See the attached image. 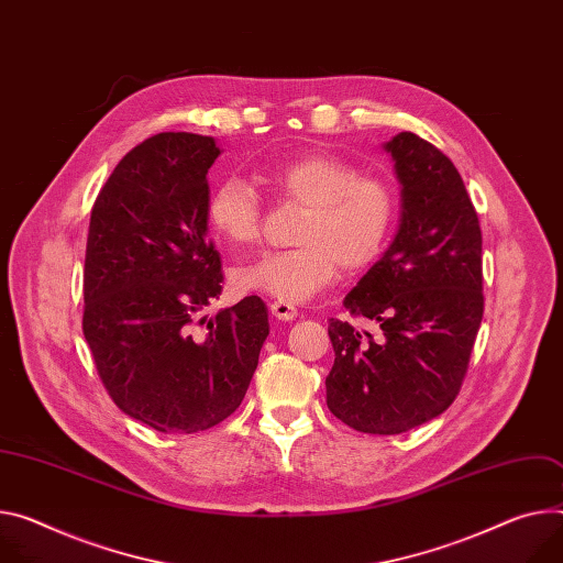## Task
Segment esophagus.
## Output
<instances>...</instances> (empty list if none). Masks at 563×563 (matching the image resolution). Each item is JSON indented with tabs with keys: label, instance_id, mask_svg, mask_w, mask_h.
Instances as JSON below:
<instances>
[{
	"label": "esophagus",
	"instance_id": "esophagus-1",
	"mask_svg": "<svg viewBox=\"0 0 563 563\" xmlns=\"http://www.w3.org/2000/svg\"><path fill=\"white\" fill-rule=\"evenodd\" d=\"M269 310H272V314L278 319V321H294L296 317H298V310L294 308L291 302H283V300H274L272 305H269Z\"/></svg>",
	"mask_w": 563,
	"mask_h": 563
}]
</instances>
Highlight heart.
<instances>
[{
  "instance_id": "heart-1",
  "label": "heart",
  "mask_w": 563,
  "mask_h": 563,
  "mask_svg": "<svg viewBox=\"0 0 563 563\" xmlns=\"http://www.w3.org/2000/svg\"><path fill=\"white\" fill-rule=\"evenodd\" d=\"M261 177L278 195L308 207V213L296 233L300 246L235 267V289L302 302L336 278L339 265L350 274L362 272L382 255L397 209L386 179L360 175L350 162L321 152L265 168ZM207 218L229 244L251 246L261 238L263 203L244 177L231 175L213 188Z\"/></svg>"
}]
</instances>
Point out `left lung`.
Listing matches in <instances>:
<instances>
[{
  "label": "left lung",
  "instance_id": "8db88e82",
  "mask_svg": "<svg viewBox=\"0 0 563 563\" xmlns=\"http://www.w3.org/2000/svg\"><path fill=\"white\" fill-rule=\"evenodd\" d=\"M399 181V224L343 308L379 339L330 319L328 408L347 427L395 435L455 399L483 321V235L463 177L413 132L386 141Z\"/></svg>",
  "mask_w": 563,
  "mask_h": 563
}]
</instances>
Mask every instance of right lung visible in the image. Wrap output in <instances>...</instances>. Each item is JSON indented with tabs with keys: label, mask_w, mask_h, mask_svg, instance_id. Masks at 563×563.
Masks as SVG:
<instances>
[{
	"label": "right lung",
	"mask_w": 563,
	"mask_h": 563,
	"mask_svg": "<svg viewBox=\"0 0 563 563\" xmlns=\"http://www.w3.org/2000/svg\"><path fill=\"white\" fill-rule=\"evenodd\" d=\"M220 152L213 136H150L119 162L91 209L82 332L114 404L162 433L227 420L269 334L258 296L197 321L224 278L207 218V175Z\"/></svg>",
	"instance_id": "obj_1"
}]
</instances>
